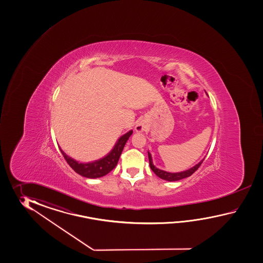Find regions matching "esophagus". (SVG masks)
I'll return each mask as SVG.
<instances>
[{
    "mask_svg": "<svg viewBox=\"0 0 263 263\" xmlns=\"http://www.w3.org/2000/svg\"><path fill=\"white\" fill-rule=\"evenodd\" d=\"M145 126H144V124L139 123L136 125V127H135V129H136V132H143V130H145Z\"/></svg>",
    "mask_w": 263,
    "mask_h": 263,
    "instance_id": "esophagus-1",
    "label": "esophagus"
}]
</instances>
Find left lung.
<instances>
[{
	"label": "left lung",
	"instance_id": "left-lung-1",
	"mask_svg": "<svg viewBox=\"0 0 263 263\" xmlns=\"http://www.w3.org/2000/svg\"><path fill=\"white\" fill-rule=\"evenodd\" d=\"M147 154H148V161H149V166H151V170L156 174L159 178L164 179V180H167V181H177V180H180V179L190 177L191 175H193V174L196 172L198 167L201 165L203 161H204V159H203L202 161L198 162L195 166H193V167L188 169V170H185V171H182V172H178V173H170V172H166V171H163L162 169L157 168L153 164L152 157H151V154L148 151H147Z\"/></svg>",
	"mask_w": 263,
	"mask_h": 263
}]
</instances>
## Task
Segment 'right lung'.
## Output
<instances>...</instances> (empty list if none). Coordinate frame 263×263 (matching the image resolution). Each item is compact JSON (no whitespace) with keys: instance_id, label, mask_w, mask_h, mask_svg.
<instances>
[{"instance_id":"add662e5","label":"right lung","mask_w":263,"mask_h":263,"mask_svg":"<svg viewBox=\"0 0 263 263\" xmlns=\"http://www.w3.org/2000/svg\"><path fill=\"white\" fill-rule=\"evenodd\" d=\"M132 134H133V130H129L127 134L122 135L118 140L112 151H110L106 156L92 162L82 163V162H77L72 158L67 156V154L62 151L61 147H60V151L65 160L69 164V166L72 168L76 173L83 176L84 178L97 179V178L105 176L116 167V165L118 164L119 157L123 151L124 146Z\"/></svg>"}]
</instances>
